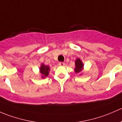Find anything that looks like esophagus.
Returning <instances> with one entry per match:
<instances>
[{
	"instance_id": "1",
	"label": "esophagus",
	"mask_w": 122,
	"mask_h": 122,
	"mask_svg": "<svg viewBox=\"0 0 122 122\" xmlns=\"http://www.w3.org/2000/svg\"><path fill=\"white\" fill-rule=\"evenodd\" d=\"M59 65L60 66H64V65H65V63H63V62H59Z\"/></svg>"
}]
</instances>
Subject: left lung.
<instances>
[{"label":"left lung","instance_id":"left-lung-1","mask_svg":"<svg viewBox=\"0 0 122 122\" xmlns=\"http://www.w3.org/2000/svg\"><path fill=\"white\" fill-rule=\"evenodd\" d=\"M83 64L82 61H80L79 58H77V59L75 61V72H76V73H80V71L83 70Z\"/></svg>","mask_w":122,"mask_h":122}]
</instances>
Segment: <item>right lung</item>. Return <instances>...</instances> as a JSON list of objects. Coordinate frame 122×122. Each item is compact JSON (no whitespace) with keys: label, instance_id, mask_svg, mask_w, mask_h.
I'll use <instances>...</instances> for the list:
<instances>
[{"label":"right lung","instance_id":"add662e5","mask_svg":"<svg viewBox=\"0 0 122 122\" xmlns=\"http://www.w3.org/2000/svg\"><path fill=\"white\" fill-rule=\"evenodd\" d=\"M49 70L50 67L48 66H46L43 63L41 65V67H40V71L42 75V78H45L48 76L49 73Z\"/></svg>","mask_w":122,"mask_h":122}]
</instances>
